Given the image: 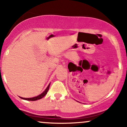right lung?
I'll list each match as a JSON object with an SVG mask.
<instances>
[{"instance_id":"right-lung-1","label":"right lung","mask_w":127,"mask_h":127,"mask_svg":"<svg viewBox=\"0 0 127 127\" xmlns=\"http://www.w3.org/2000/svg\"><path fill=\"white\" fill-rule=\"evenodd\" d=\"M49 85H50V84H49L47 88H46V90H45V91H43L41 94H40V95H39L38 96H37V97H32V98H23V97H21V98L22 99H24V100H30V101H36V100H39V99H41L42 98H43V97H44V96L46 95V94H47L48 91V90H49Z\"/></svg>"}]
</instances>
